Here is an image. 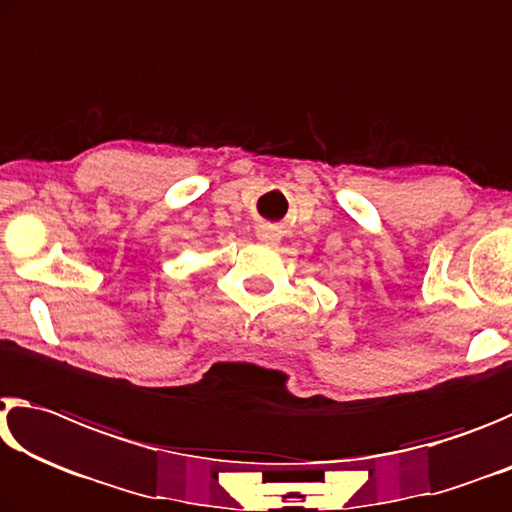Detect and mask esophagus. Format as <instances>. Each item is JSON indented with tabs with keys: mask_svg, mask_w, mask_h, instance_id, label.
<instances>
[{
	"mask_svg": "<svg viewBox=\"0 0 512 512\" xmlns=\"http://www.w3.org/2000/svg\"><path fill=\"white\" fill-rule=\"evenodd\" d=\"M258 238L265 240V242H276V240L281 238L279 226H272V224H263V226H258Z\"/></svg>",
	"mask_w": 512,
	"mask_h": 512,
	"instance_id": "1",
	"label": "esophagus"
}]
</instances>
